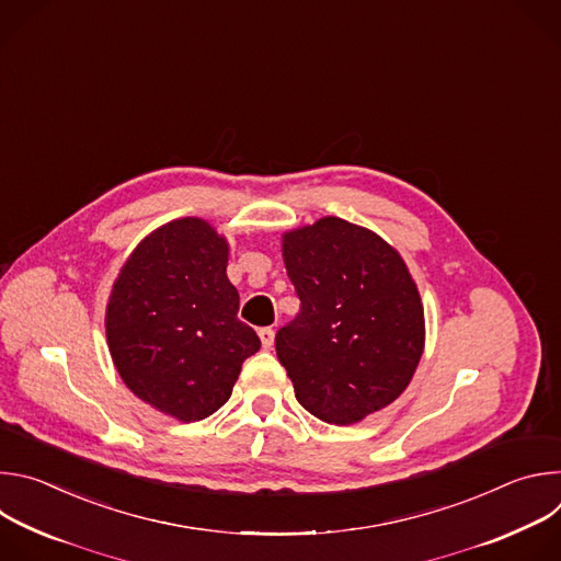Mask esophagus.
Returning <instances> with one entry per match:
<instances>
[{
  "mask_svg": "<svg viewBox=\"0 0 561 561\" xmlns=\"http://www.w3.org/2000/svg\"><path fill=\"white\" fill-rule=\"evenodd\" d=\"M260 340H262V346H264V348H271L273 342H275V331H273L271 327L260 329Z\"/></svg>",
  "mask_w": 561,
  "mask_h": 561,
  "instance_id": "34e87169",
  "label": "esophagus"
}]
</instances>
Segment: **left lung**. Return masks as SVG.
I'll return each instance as SVG.
<instances>
[{
    "label": "left lung",
    "instance_id": "obj_1",
    "mask_svg": "<svg viewBox=\"0 0 561 561\" xmlns=\"http://www.w3.org/2000/svg\"><path fill=\"white\" fill-rule=\"evenodd\" d=\"M299 312L275 335L297 402L346 426L407 390L424 353V308L399 253L340 217L282 237Z\"/></svg>",
    "mask_w": 561,
    "mask_h": 561
}]
</instances>
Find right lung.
<instances>
[{
    "label": "right lung",
    "mask_w": 561,
    "mask_h": 561,
    "mask_svg": "<svg viewBox=\"0 0 561 561\" xmlns=\"http://www.w3.org/2000/svg\"><path fill=\"white\" fill-rule=\"evenodd\" d=\"M228 244L199 217L144 237L106 306V340L124 383L152 409L199 422L221 409L262 346L237 319Z\"/></svg>",
    "instance_id": "add662e5"
}]
</instances>
